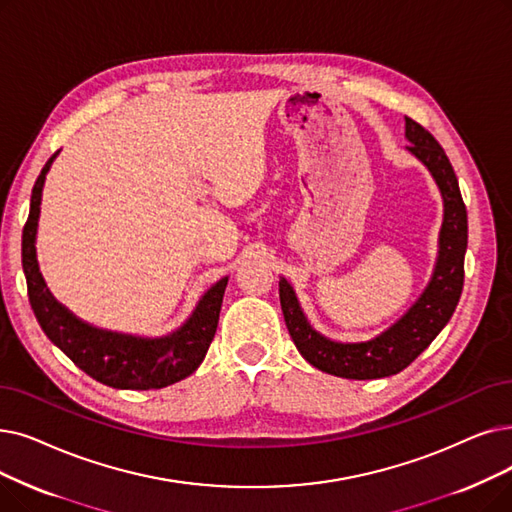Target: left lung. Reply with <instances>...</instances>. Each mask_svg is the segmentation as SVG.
<instances>
[{"instance_id": "1", "label": "left lung", "mask_w": 512, "mask_h": 512, "mask_svg": "<svg viewBox=\"0 0 512 512\" xmlns=\"http://www.w3.org/2000/svg\"><path fill=\"white\" fill-rule=\"evenodd\" d=\"M408 150L425 165L443 198L439 255L431 282L418 301L391 328L366 343H337L311 328L293 286L280 278V305L288 332L303 358L322 372L341 379H383L408 368L446 326L464 284V253L469 224L456 173L439 142L420 123L406 117Z\"/></svg>"}]
</instances>
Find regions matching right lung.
Listing matches in <instances>:
<instances>
[{"label": "right lung", "mask_w": 512, "mask_h": 512, "mask_svg": "<svg viewBox=\"0 0 512 512\" xmlns=\"http://www.w3.org/2000/svg\"><path fill=\"white\" fill-rule=\"evenodd\" d=\"M56 154L58 152L52 154L37 177L31 194L29 219L22 230V270L27 276L29 301L41 330L56 347L69 355L75 366L102 385L148 391L186 379L201 366L215 337L228 278L213 284L198 301L186 324L167 337L144 339L121 335V332L102 330L81 322L52 297L39 274L35 255L41 190Z\"/></svg>", "instance_id": "right-lung-1"}]
</instances>
